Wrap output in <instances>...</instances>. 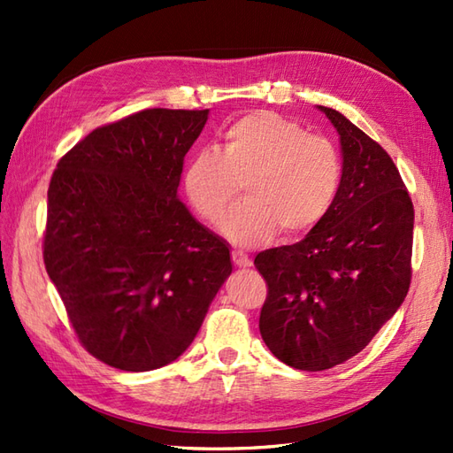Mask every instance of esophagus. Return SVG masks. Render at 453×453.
Here are the masks:
<instances>
[{
	"mask_svg": "<svg viewBox=\"0 0 453 453\" xmlns=\"http://www.w3.org/2000/svg\"><path fill=\"white\" fill-rule=\"evenodd\" d=\"M232 261H234V265L235 266H239V268H249L253 265V261L251 258H249L245 253H242V251H234L232 253Z\"/></svg>",
	"mask_w": 453,
	"mask_h": 453,
	"instance_id": "1",
	"label": "esophagus"
}]
</instances>
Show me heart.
Returning a JSON list of instances; mask_svg holds the SVG:
<instances>
[{
    "instance_id": "heart-1",
    "label": "heart",
    "mask_w": 453,
    "mask_h": 453,
    "mask_svg": "<svg viewBox=\"0 0 453 453\" xmlns=\"http://www.w3.org/2000/svg\"><path fill=\"white\" fill-rule=\"evenodd\" d=\"M239 247L305 234L329 211L341 185V159L323 136L271 111H255L229 124L221 153L198 150L182 173V188L196 214L216 224Z\"/></svg>"
}]
</instances>
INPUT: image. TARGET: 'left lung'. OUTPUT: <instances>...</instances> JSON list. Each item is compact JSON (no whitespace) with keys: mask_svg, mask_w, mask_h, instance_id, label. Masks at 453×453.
<instances>
[{"mask_svg":"<svg viewBox=\"0 0 453 453\" xmlns=\"http://www.w3.org/2000/svg\"><path fill=\"white\" fill-rule=\"evenodd\" d=\"M341 142V185L300 243L266 249L258 329L278 360L321 372L364 350L405 302L415 210L395 163L339 111L317 104Z\"/></svg>","mask_w":453,"mask_h":453,"instance_id":"left-lung-1","label":"left lung"}]
</instances>
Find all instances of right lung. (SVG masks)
<instances>
[{
	"instance_id": "obj_1",
	"label": "right lung",
	"mask_w": 453,
	"mask_h": 453,
	"mask_svg": "<svg viewBox=\"0 0 453 453\" xmlns=\"http://www.w3.org/2000/svg\"><path fill=\"white\" fill-rule=\"evenodd\" d=\"M208 112L148 109L107 124L52 175L46 273L81 344L112 368L177 360L232 274L224 239L179 198Z\"/></svg>"
}]
</instances>
